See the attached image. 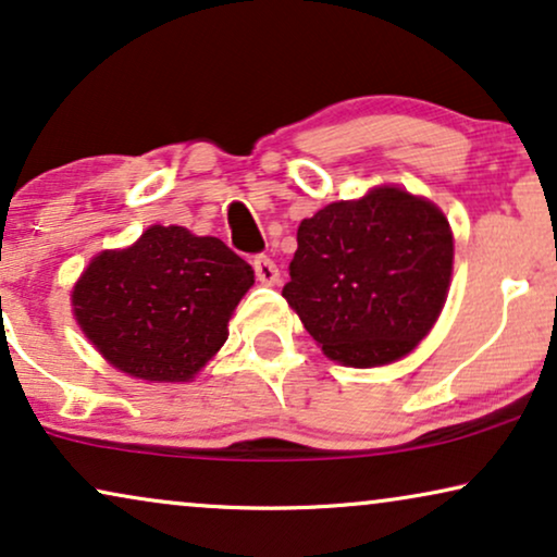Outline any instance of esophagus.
<instances>
[{
    "instance_id": "34e87169",
    "label": "esophagus",
    "mask_w": 557,
    "mask_h": 557,
    "mask_svg": "<svg viewBox=\"0 0 557 557\" xmlns=\"http://www.w3.org/2000/svg\"><path fill=\"white\" fill-rule=\"evenodd\" d=\"M255 274H257V280L262 285H274L280 280V270H277V264L272 262L270 257H264V255H259V257H255Z\"/></svg>"
}]
</instances>
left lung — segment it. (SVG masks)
I'll list each match as a JSON object with an SVG mask.
<instances>
[{
    "mask_svg": "<svg viewBox=\"0 0 557 557\" xmlns=\"http://www.w3.org/2000/svg\"><path fill=\"white\" fill-rule=\"evenodd\" d=\"M450 272L454 234L438 206L380 185L300 221L283 298L329 359L369 369L428 336Z\"/></svg>",
    "mask_w": 557,
    "mask_h": 557,
    "instance_id": "8db88e82",
    "label": "left lung"
}]
</instances>
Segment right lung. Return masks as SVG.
<instances>
[{
  "instance_id": "obj_1",
  "label": "right lung",
  "mask_w": 557,
  "mask_h": 557,
  "mask_svg": "<svg viewBox=\"0 0 557 557\" xmlns=\"http://www.w3.org/2000/svg\"><path fill=\"white\" fill-rule=\"evenodd\" d=\"M255 270L216 236L154 224L127 249L91 259L73 287V315L119 372L188 382L224 346L228 318Z\"/></svg>"
}]
</instances>
